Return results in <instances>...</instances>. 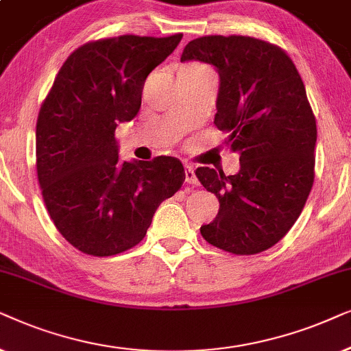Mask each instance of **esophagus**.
<instances>
[{
  "instance_id": "34e87169",
  "label": "esophagus",
  "mask_w": 351,
  "mask_h": 351,
  "mask_svg": "<svg viewBox=\"0 0 351 351\" xmlns=\"http://www.w3.org/2000/svg\"><path fill=\"white\" fill-rule=\"evenodd\" d=\"M186 181H188L189 184H194V186H197L199 184V180H197V175H195V171H194V168L191 167V165H186Z\"/></svg>"
}]
</instances>
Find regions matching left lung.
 Here are the masks:
<instances>
[{"label":"left lung","instance_id":"obj_1","mask_svg":"<svg viewBox=\"0 0 351 351\" xmlns=\"http://www.w3.org/2000/svg\"><path fill=\"white\" fill-rule=\"evenodd\" d=\"M199 60L219 75L213 123L241 168L226 176L208 167L195 175L219 200L200 226L204 239L236 255L260 254L287 234L315 181L316 120L292 59L252 36H202L186 45L181 62Z\"/></svg>","mask_w":351,"mask_h":351}]
</instances>
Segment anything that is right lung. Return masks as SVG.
<instances>
[{
    "mask_svg": "<svg viewBox=\"0 0 351 351\" xmlns=\"http://www.w3.org/2000/svg\"><path fill=\"white\" fill-rule=\"evenodd\" d=\"M183 35H123L91 41L69 56L36 121V171L46 208L65 241L110 256L146 236L163 200L184 183L178 158L119 160L115 128L141 107L147 75Z\"/></svg>",
    "mask_w": 351,
    "mask_h": 351,
    "instance_id": "1",
    "label": "right lung"
}]
</instances>
